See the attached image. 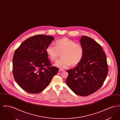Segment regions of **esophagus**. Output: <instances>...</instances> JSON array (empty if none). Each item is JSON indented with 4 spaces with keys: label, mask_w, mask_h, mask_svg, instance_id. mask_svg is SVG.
I'll return each mask as SVG.
<instances>
[{
    "label": "esophagus",
    "mask_w": 120,
    "mask_h": 120,
    "mask_svg": "<svg viewBox=\"0 0 120 120\" xmlns=\"http://www.w3.org/2000/svg\"><path fill=\"white\" fill-rule=\"evenodd\" d=\"M64 70H63V69H59V72H61V71H64Z\"/></svg>",
    "instance_id": "esophagus-1"
}]
</instances>
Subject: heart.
Listing matches in <instances>:
<instances>
[{"instance_id":"heart-1","label":"heart","mask_w":120,"mask_h":120,"mask_svg":"<svg viewBox=\"0 0 120 120\" xmlns=\"http://www.w3.org/2000/svg\"><path fill=\"white\" fill-rule=\"evenodd\" d=\"M55 46L49 45L46 49V52L50 59L56 61L62 52V58L59 59L54 65L61 68H67L72 64L73 66L78 64L84 55V49L81 45L76 43L68 38H63L56 40Z\"/></svg>"}]
</instances>
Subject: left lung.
<instances>
[{"label":"left lung","mask_w":120,"mask_h":120,"mask_svg":"<svg viewBox=\"0 0 120 120\" xmlns=\"http://www.w3.org/2000/svg\"><path fill=\"white\" fill-rule=\"evenodd\" d=\"M80 42L84 49L83 57L76 67L67 70L66 83L75 94L86 96L101 87L109 68L106 55L99 44L86 36H82Z\"/></svg>","instance_id":"1"}]
</instances>
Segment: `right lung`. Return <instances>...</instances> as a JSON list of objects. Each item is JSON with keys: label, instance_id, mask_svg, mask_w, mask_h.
<instances>
[{"label": "right lung", "instance_id": "right-lung-1", "mask_svg": "<svg viewBox=\"0 0 120 120\" xmlns=\"http://www.w3.org/2000/svg\"><path fill=\"white\" fill-rule=\"evenodd\" d=\"M54 38L39 34L25 40L15 50L12 60L14 79L23 90L31 94L42 91L59 69L52 66L46 52Z\"/></svg>", "mask_w": 120, "mask_h": 120}]
</instances>
